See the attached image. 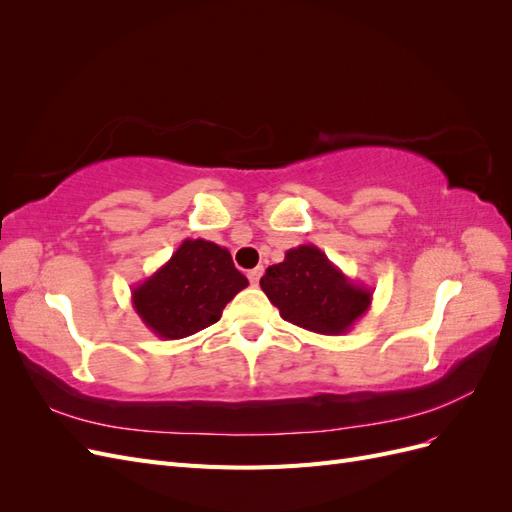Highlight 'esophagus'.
<instances>
[{"label":"esophagus","instance_id":"34e87169","mask_svg":"<svg viewBox=\"0 0 512 512\" xmlns=\"http://www.w3.org/2000/svg\"><path fill=\"white\" fill-rule=\"evenodd\" d=\"M262 273H265V269H262V267H256V269H252V271H247V280H250L252 286H258Z\"/></svg>","mask_w":512,"mask_h":512}]
</instances>
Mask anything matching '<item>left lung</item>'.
Here are the masks:
<instances>
[{"instance_id": "8db88e82", "label": "left lung", "mask_w": 512, "mask_h": 512, "mask_svg": "<svg viewBox=\"0 0 512 512\" xmlns=\"http://www.w3.org/2000/svg\"><path fill=\"white\" fill-rule=\"evenodd\" d=\"M260 288L280 316L320 335H344L371 305L374 290L352 282L320 247H292L260 277Z\"/></svg>"}]
</instances>
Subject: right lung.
<instances>
[{
	"label": "right lung",
	"instance_id": "right-lung-1",
	"mask_svg": "<svg viewBox=\"0 0 512 512\" xmlns=\"http://www.w3.org/2000/svg\"><path fill=\"white\" fill-rule=\"evenodd\" d=\"M247 286L230 252L213 241L185 239L166 265L132 288V305L162 339H183L218 322Z\"/></svg>",
	"mask_w": 512,
	"mask_h": 512
}]
</instances>
